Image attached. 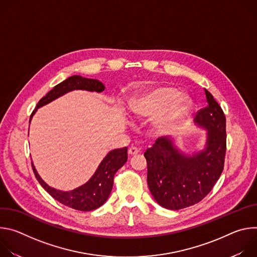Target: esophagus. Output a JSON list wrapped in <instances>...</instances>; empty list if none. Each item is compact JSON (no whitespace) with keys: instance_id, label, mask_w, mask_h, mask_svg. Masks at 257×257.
Segmentation results:
<instances>
[{"instance_id":"34e87169","label":"esophagus","mask_w":257,"mask_h":257,"mask_svg":"<svg viewBox=\"0 0 257 257\" xmlns=\"http://www.w3.org/2000/svg\"><path fill=\"white\" fill-rule=\"evenodd\" d=\"M139 153V150L136 148V146H131V148L128 150V154L131 156H135Z\"/></svg>"}]
</instances>
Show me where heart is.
<instances>
[{
  "label": "heart",
  "instance_id": "obj_1",
  "mask_svg": "<svg viewBox=\"0 0 257 257\" xmlns=\"http://www.w3.org/2000/svg\"><path fill=\"white\" fill-rule=\"evenodd\" d=\"M177 95V90L172 87L155 88L133 100L130 104V112L135 117H149L160 111L156 123L163 128L175 120L186 107L187 100L184 97L176 98Z\"/></svg>",
  "mask_w": 257,
  "mask_h": 257
}]
</instances>
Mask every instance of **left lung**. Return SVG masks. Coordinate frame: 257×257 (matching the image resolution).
Instances as JSON below:
<instances>
[{
	"mask_svg": "<svg viewBox=\"0 0 257 257\" xmlns=\"http://www.w3.org/2000/svg\"><path fill=\"white\" fill-rule=\"evenodd\" d=\"M204 92L207 105L197 112L195 123L208 130L205 150L189 157L181 154L170 138L160 137L144 153L150 190L168 209L178 210L201 201L224 170L226 117L212 94L206 89Z\"/></svg>",
	"mask_w": 257,
	"mask_h": 257,
	"instance_id": "left-lung-1",
	"label": "left lung"
}]
</instances>
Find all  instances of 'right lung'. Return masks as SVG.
<instances>
[{
  "mask_svg": "<svg viewBox=\"0 0 257 257\" xmlns=\"http://www.w3.org/2000/svg\"><path fill=\"white\" fill-rule=\"evenodd\" d=\"M104 88H105L104 85L96 79L83 78L78 75L71 76L66 80H64L63 82L56 85L43 98H41V100L38 102V104H36L35 109L30 116V120L32 115L36 112V109L39 107L49 103L50 101L56 99L57 97L67 93L68 91L74 90V89H83V90L101 92L104 90ZM127 159H128L127 148L117 149L109 152L106 155V157L102 160L97 170L95 171V173L87 183H85L84 185L74 190L66 191V192L56 190L50 187L49 185H47L46 183L42 180L38 172H36L32 163H31V167L35 175V178L38 179L43 188L53 198H55L60 203L66 206H69L73 209H77L81 211H89V210L96 209L106 201L113 188L115 174L121 167L124 166V164L127 162Z\"/></svg>",
  "mask_w": 257,
  "mask_h": 257,
  "instance_id": "1",
  "label": "right lung"
}]
</instances>
